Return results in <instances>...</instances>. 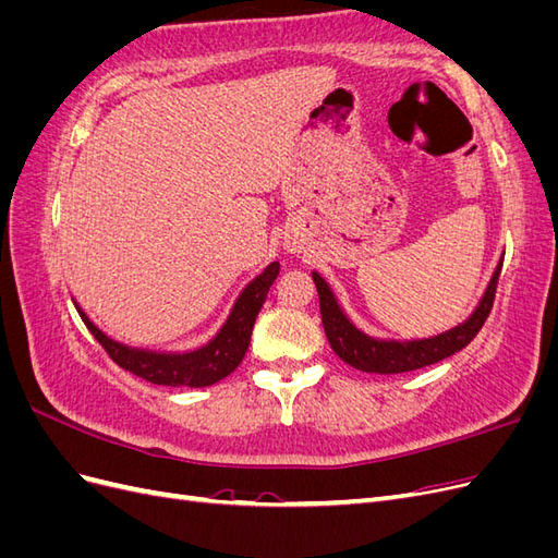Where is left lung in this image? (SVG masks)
Wrapping results in <instances>:
<instances>
[{"label":"left lung","mask_w":558,"mask_h":558,"mask_svg":"<svg viewBox=\"0 0 558 558\" xmlns=\"http://www.w3.org/2000/svg\"><path fill=\"white\" fill-rule=\"evenodd\" d=\"M500 267L492 277V283L475 310L465 324L453 328L449 332H442L430 340H418V342H384L373 340V337L363 335L359 328L351 326V320L342 314L337 300L332 298L328 283L314 272V283L318 291V305H320V320H324V330L332 351L351 367L361 369V373H375V375H400V373H412V369L433 365L437 361H445L453 356L456 351L465 349L475 335L482 330L484 320L492 314L494 298H496V286L500 277Z\"/></svg>","instance_id":"obj_1"}]
</instances>
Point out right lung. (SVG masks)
I'll use <instances>...</instances> for the list:
<instances>
[{"mask_svg": "<svg viewBox=\"0 0 558 558\" xmlns=\"http://www.w3.org/2000/svg\"><path fill=\"white\" fill-rule=\"evenodd\" d=\"M277 275H279V263L267 265L265 272L253 279L240 295V300L234 302V307L221 332H218L209 344L189 353H156V351L130 349L125 344H118L111 340V337H107L102 330H99L78 307L76 310H78V316L83 318V324H86L88 330L93 332L95 340L109 353V359L116 365L128 369V373L158 386L202 388V386H211L216 381H221L242 363L251 342L253 324H256V316Z\"/></svg>", "mask_w": 558, "mask_h": 558, "instance_id": "obj_1", "label": "right lung"}]
</instances>
